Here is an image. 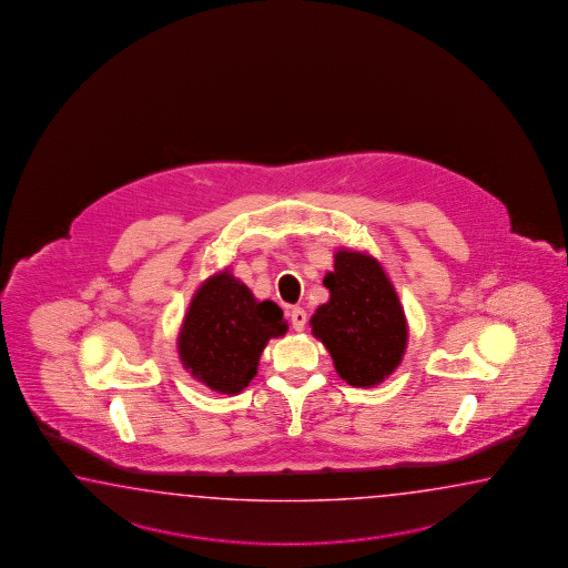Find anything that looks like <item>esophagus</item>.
I'll use <instances>...</instances> for the list:
<instances>
[{"label":"esophagus","mask_w":568,"mask_h":568,"mask_svg":"<svg viewBox=\"0 0 568 568\" xmlns=\"http://www.w3.org/2000/svg\"><path fill=\"white\" fill-rule=\"evenodd\" d=\"M290 321H292L294 331H302L304 325H306V311L301 308V306H294V308H290Z\"/></svg>","instance_id":"1"}]
</instances>
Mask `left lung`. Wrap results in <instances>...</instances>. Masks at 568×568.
I'll return each mask as SVG.
<instances>
[{"label": "left lung", "instance_id": "obj_1", "mask_svg": "<svg viewBox=\"0 0 568 568\" xmlns=\"http://www.w3.org/2000/svg\"><path fill=\"white\" fill-rule=\"evenodd\" d=\"M323 284L331 296L311 318L314 337L349 386L382 384L396 372L408 343L404 308L384 267L372 255L338 250Z\"/></svg>", "mask_w": 568, "mask_h": 568}]
</instances>
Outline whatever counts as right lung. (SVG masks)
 <instances>
[{"label":"right lung","mask_w":568,"mask_h":568,"mask_svg":"<svg viewBox=\"0 0 568 568\" xmlns=\"http://www.w3.org/2000/svg\"><path fill=\"white\" fill-rule=\"evenodd\" d=\"M288 331L276 302L257 301L252 290L223 270L194 292L179 333L182 365L219 394H240L257 374L267 341Z\"/></svg>","instance_id":"obj_1"}]
</instances>
